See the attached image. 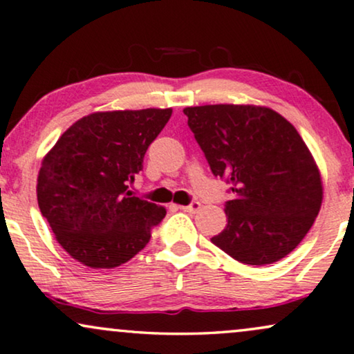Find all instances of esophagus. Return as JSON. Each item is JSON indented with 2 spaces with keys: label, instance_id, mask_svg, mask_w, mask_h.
I'll use <instances>...</instances> for the list:
<instances>
[{
  "label": "esophagus",
  "instance_id": "esophagus-1",
  "mask_svg": "<svg viewBox=\"0 0 354 354\" xmlns=\"http://www.w3.org/2000/svg\"><path fill=\"white\" fill-rule=\"evenodd\" d=\"M180 209H181L183 212H187V214H196V212L201 210V202L194 201V202H191L189 205H181Z\"/></svg>",
  "mask_w": 354,
  "mask_h": 354
}]
</instances>
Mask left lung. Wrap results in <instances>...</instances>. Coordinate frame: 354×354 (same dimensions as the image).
<instances>
[{
    "label": "left lung",
    "mask_w": 354,
    "mask_h": 354,
    "mask_svg": "<svg viewBox=\"0 0 354 354\" xmlns=\"http://www.w3.org/2000/svg\"><path fill=\"white\" fill-rule=\"evenodd\" d=\"M207 163L228 183L226 228L210 239L248 266H268L293 251L322 204L319 169L298 131L270 108H185Z\"/></svg>",
    "instance_id": "8db88e82"
}]
</instances>
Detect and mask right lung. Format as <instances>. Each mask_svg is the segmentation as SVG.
Returning <instances> with one entry per match:
<instances>
[{
    "label": "right lung",
    "instance_id": "right-lung-1",
    "mask_svg": "<svg viewBox=\"0 0 354 354\" xmlns=\"http://www.w3.org/2000/svg\"><path fill=\"white\" fill-rule=\"evenodd\" d=\"M171 108L92 113L75 121L41 162L37 199L75 261L113 268L147 246L167 210L129 186Z\"/></svg>",
    "mask_w": 354,
    "mask_h": 354
}]
</instances>
